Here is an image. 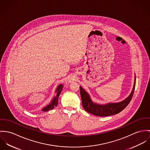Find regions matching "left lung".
I'll return each mask as SVG.
<instances>
[{"label":"left lung","instance_id":"left-lung-1","mask_svg":"<svg viewBox=\"0 0 150 150\" xmlns=\"http://www.w3.org/2000/svg\"><path fill=\"white\" fill-rule=\"evenodd\" d=\"M134 77L133 89L130 95L124 100L117 103H108L105 105L94 103L92 101L90 95L80 86L81 96L84 109L86 112L97 116H109L120 113L127 106L132 100L136 84V76Z\"/></svg>","mask_w":150,"mask_h":150}]
</instances>
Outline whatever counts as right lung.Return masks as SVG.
<instances>
[{"label": "right lung", "mask_w": 150, "mask_h": 150, "mask_svg": "<svg viewBox=\"0 0 150 150\" xmlns=\"http://www.w3.org/2000/svg\"><path fill=\"white\" fill-rule=\"evenodd\" d=\"M63 84L59 85V86L57 87V89L56 90V92L57 93L56 96L54 97L53 98V100H52L51 102L48 105H47V106H45L43 109H42V110L43 112H47V111H48L50 110L54 109L56 106H57V103H58V100H59L58 98H59V96H60V93H61V92H62V91L63 90Z\"/></svg>", "instance_id": "add662e5"}]
</instances>
